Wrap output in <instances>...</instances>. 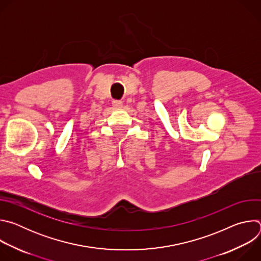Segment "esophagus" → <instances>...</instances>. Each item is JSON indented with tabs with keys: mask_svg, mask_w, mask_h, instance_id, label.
<instances>
[{
	"mask_svg": "<svg viewBox=\"0 0 261 261\" xmlns=\"http://www.w3.org/2000/svg\"><path fill=\"white\" fill-rule=\"evenodd\" d=\"M113 105H114V107H115L116 109H122L123 106H124L122 101H114V102H113Z\"/></svg>",
	"mask_w": 261,
	"mask_h": 261,
	"instance_id": "obj_1",
	"label": "esophagus"
}]
</instances>
